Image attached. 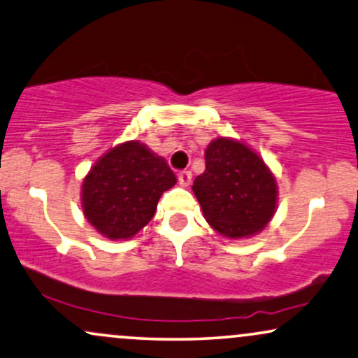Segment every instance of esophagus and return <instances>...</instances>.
<instances>
[{"mask_svg": "<svg viewBox=\"0 0 358 358\" xmlns=\"http://www.w3.org/2000/svg\"><path fill=\"white\" fill-rule=\"evenodd\" d=\"M178 182H180V185H182V187L187 188L188 185L192 183V171H188V170L180 171V173H178Z\"/></svg>", "mask_w": 358, "mask_h": 358, "instance_id": "obj_1", "label": "esophagus"}]
</instances>
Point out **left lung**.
<instances>
[{
    "mask_svg": "<svg viewBox=\"0 0 358 358\" xmlns=\"http://www.w3.org/2000/svg\"><path fill=\"white\" fill-rule=\"evenodd\" d=\"M206 222L228 238L262 231L277 210V182L270 168L242 141L217 138L205 150V171L193 182Z\"/></svg>",
    "mask_w": 358,
    "mask_h": 358,
    "instance_id": "left-lung-1",
    "label": "left lung"
}]
</instances>
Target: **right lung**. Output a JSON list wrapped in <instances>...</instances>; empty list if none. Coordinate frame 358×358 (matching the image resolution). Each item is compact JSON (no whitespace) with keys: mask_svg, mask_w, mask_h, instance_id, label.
I'll return each mask as SVG.
<instances>
[{"mask_svg":"<svg viewBox=\"0 0 358 358\" xmlns=\"http://www.w3.org/2000/svg\"><path fill=\"white\" fill-rule=\"evenodd\" d=\"M175 183L176 176L162 157L140 141H124L85 176L81 206L96 231L110 240H127L152 220L163 192Z\"/></svg>","mask_w":358,"mask_h":358,"instance_id":"right-lung-1","label":"right lung"}]
</instances>
